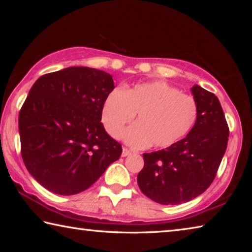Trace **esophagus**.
Masks as SVG:
<instances>
[{"instance_id":"esophagus-1","label":"esophagus","mask_w":252,"mask_h":252,"mask_svg":"<svg viewBox=\"0 0 252 252\" xmlns=\"http://www.w3.org/2000/svg\"><path fill=\"white\" fill-rule=\"evenodd\" d=\"M131 155V151L129 150L127 148H123L122 150V157H126V156H130Z\"/></svg>"}]
</instances>
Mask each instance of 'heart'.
Instances as JSON below:
<instances>
[{
	"mask_svg": "<svg viewBox=\"0 0 252 252\" xmlns=\"http://www.w3.org/2000/svg\"><path fill=\"white\" fill-rule=\"evenodd\" d=\"M136 125L125 133L126 141L135 148L151 143L153 148H170L189 133L198 120V104L193 96L164 81L114 89L105 97L102 123L112 138L133 120Z\"/></svg>",
	"mask_w": 252,
	"mask_h": 252,
	"instance_id": "heart-1",
	"label": "heart"
}]
</instances>
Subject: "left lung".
<instances>
[{
    "label": "left lung",
    "mask_w": 252,
    "mask_h": 252,
    "mask_svg": "<svg viewBox=\"0 0 252 252\" xmlns=\"http://www.w3.org/2000/svg\"><path fill=\"white\" fill-rule=\"evenodd\" d=\"M191 91L199 111L192 130L172 147L143 153L139 188L161 204L187 202L204 192L227 149L229 126L218 97L199 85Z\"/></svg>",
    "instance_id": "1"
}]
</instances>
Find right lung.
Returning <instances> with one entry per match:
<instances>
[{
  "label": "right lung",
  "mask_w": 252,
  "mask_h": 252,
  "mask_svg": "<svg viewBox=\"0 0 252 252\" xmlns=\"http://www.w3.org/2000/svg\"><path fill=\"white\" fill-rule=\"evenodd\" d=\"M114 89L104 71L71 66L40 76L19 114L21 155L45 189L71 195L87 190L122 153L101 123Z\"/></svg>",
  "instance_id": "add662e5"
}]
</instances>
